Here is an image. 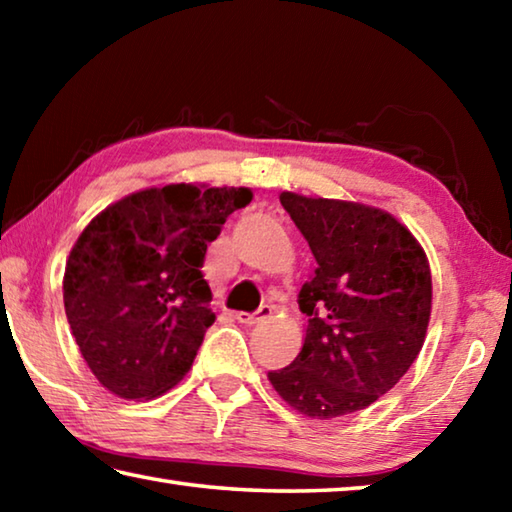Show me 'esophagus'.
Returning <instances> with one entry per match:
<instances>
[{
  "label": "esophagus",
  "mask_w": 512,
  "mask_h": 512,
  "mask_svg": "<svg viewBox=\"0 0 512 512\" xmlns=\"http://www.w3.org/2000/svg\"><path fill=\"white\" fill-rule=\"evenodd\" d=\"M271 314H273V309L268 307V305H264V307H259L255 314H248V311H237L235 318L239 320L241 325H259V323H262V320L271 318Z\"/></svg>",
  "instance_id": "esophagus-1"
}]
</instances>
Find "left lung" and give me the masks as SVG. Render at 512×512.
Returning <instances> with one entry per match:
<instances>
[{"label": "left lung", "mask_w": 512, "mask_h": 512, "mask_svg": "<svg viewBox=\"0 0 512 512\" xmlns=\"http://www.w3.org/2000/svg\"><path fill=\"white\" fill-rule=\"evenodd\" d=\"M280 203L318 266L298 293L309 316L302 350L268 381L307 418H341L377 402L418 359L431 316L429 259L379 207L293 192Z\"/></svg>", "instance_id": "left-lung-1"}]
</instances>
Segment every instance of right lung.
Returning a JSON list of instances; mask_svg holds the SVG:
<instances>
[{"instance_id":"add662e5","label":"right lung","mask_w":512,"mask_h":512,"mask_svg":"<svg viewBox=\"0 0 512 512\" xmlns=\"http://www.w3.org/2000/svg\"><path fill=\"white\" fill-rule=\"evenodd\" d=\"M248 187L173 183L128 194L85 225L67 257V323L92 375L124 400H153L192 368L214 323L201 266Z\"/></svg>"}]
</instances>
